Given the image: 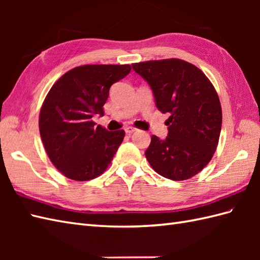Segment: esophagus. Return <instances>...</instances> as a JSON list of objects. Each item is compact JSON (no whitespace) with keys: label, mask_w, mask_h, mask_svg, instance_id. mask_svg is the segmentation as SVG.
Masks as SVG:
<instances>
[{"label":"esophagus","mask_w":260,"mask_h":260,"mask_svg":"<svg viewBox=\"0 0 260 260\" xmlns=\"http://www.w3.org/2000/svg\"><path fill=\"white\" fill-rule=\"evenodd\" d=\"M135 131H137V128H135L134 126H127V127H125V132L127 134H132V133H134Z\"/></svg>","instance_id":"esophagus-1"}]
</instances>
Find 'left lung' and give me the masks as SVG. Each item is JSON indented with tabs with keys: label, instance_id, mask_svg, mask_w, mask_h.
Masks as SVG:
<instances>
[{
	"label": "left lung",
	"instance_id": "obj_1",
	"mask_svg": "<svg viewBox=\"0 0 260 260\" xmlns=\"http://www.w3.org/2000/svg\"><path fill=\"white\" fill-rule=\"evenodd\" d=\"M153 90L159 112L169 113L165 140L153 135L145 156L153 170L173 181L187 180L211 161L222 124L221 105L211 81L181 59L132 64Z\"/></svg>",
	"mask_w": 260,
	"mask_h": 260
}]
</instances>
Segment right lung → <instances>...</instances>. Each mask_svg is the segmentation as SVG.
I'll use <instances>...</instances> for the list:
<instances>
[{
	"label": "right lung",
	"instance_id": "right-lung-1",
	"mask_svg": "<svg viewBox=\"0 0 260 260\" xmlns=\"http://www.w3.org/2000/svg\"><path fill=\"white\" fill-rule=\"evenodd\" d=\"M129 64H85L56 81L42 104L39 129L49 158L66 178L88 181L105 172L124 140L123 129L95 126L109 88L129 74Z\"/></svg>",
	"mask_w": 260,
	"mask_h": 260
}]
</instances>
